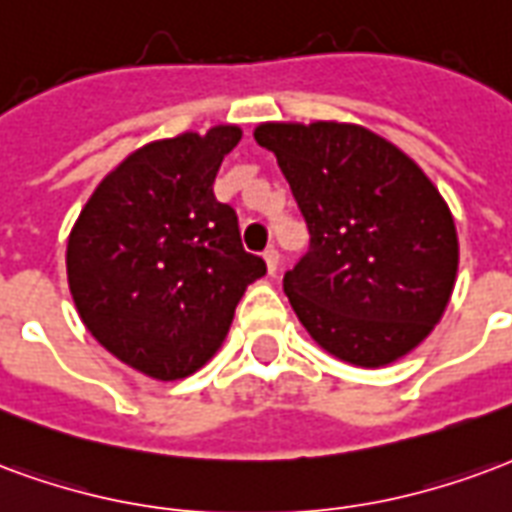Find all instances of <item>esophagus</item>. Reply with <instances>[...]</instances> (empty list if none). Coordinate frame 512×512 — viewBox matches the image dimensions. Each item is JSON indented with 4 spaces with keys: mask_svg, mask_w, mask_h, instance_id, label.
I'll list each match as a JSON object with an SVG mask.
<instances>
[{
    "mask_svg": "<svg viewBox=\"0 0 512 512\" xmlns=\"http://www.w3.org/2000/svg\"><path fill=\"white\" fill-rule=\"evenodd\" d=\"M264 261H267L270 275H275V272H278V264H281V253L275 251V248H267V251H264Z\"/></svg>",
    "mask_w": 512,
    "mask_h": 512,
    "instance_id": "obj_1",
    "label": "esophagus"
}]
</instances>
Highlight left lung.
<instances>
[{"instance_id": "8db88e82", "label": "left lung", "mask_w": 512, "mask_h": 512, "mask_svg": "<svg viewBox=\"0 0 512 512\" xmlns=\"http://www.w3.org/2000/svg\"><path fill=\"white\" fill-rule=\"evenodd\" d=\"M311 231L283 275L297 319L324 352L384 368L431 335L458 272L453 212L404 149L349 122H261Z\"/></svg>"}]
</instances>
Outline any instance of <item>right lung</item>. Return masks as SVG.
I'll return each mask as SVG.
<instances>
[{
    "label": "right lung",
    "mask_w": 512,
    "mask_h": 512,
    "mask_svg": "<svg viewBox=\"0 0 512 512\" xmlns=\"http://www.w3.org/2000/svg\"><path fill=\"white\" fill-rule=\"evenodd\" d=\"M237 125L152 141L89 196L67 237V283L95 341L138 374H196L267 264L245 253L237 212L212 182Z\"/></svg>",
    "instance_id": "right-lung-1"
}]
</instances>
